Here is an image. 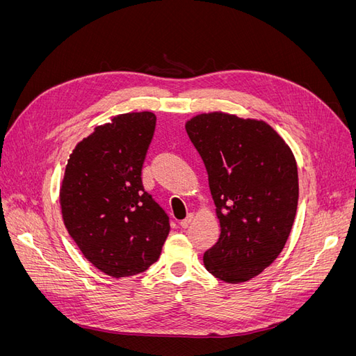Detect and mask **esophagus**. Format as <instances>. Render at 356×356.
<instances>
[{
    "mask_svg": "<svg viewBox=\"0 0 356 356\" xmlns=\"http://www.w3.org/2000/svg\"><path fill=\"white\" fill-rule=\"evenodd\" d=\"M191 221H193V213H188V215H187V218H186V220H182V221L179 222V225H181L182 229H187L188 225L191 224Z\"/></svg>",
    "mask_w": 356,
    "mask_h": 356,
    "instance_id": "34e87169",
    "label": "esophagus"
}]
</instances>
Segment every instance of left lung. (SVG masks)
<instances>
[{
  "instance_id": "8db88e82",
  "label": "left lung",
  "mask_w": 356,
  "mask_h": 356,
  "mask_svg": "<svg viewBox=\"0 0 356 356\" xmlns=\"http://www.w3.org/2000/svg\"><path fill=\"white\" fill-rule=\"evenodd\" d=\"M208 172L220 239L203 254L224 282L250 281L281 254L298 203L294 154L264 122L209 113L186 124Z\"/></svg>"
}]
</instances>
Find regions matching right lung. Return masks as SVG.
<instances>
[{"instance_id": "obj_1", "label": "right lung", "mask_w": 356, "mask_h": 356, "mask_svg": "<svg viewBox=\"0 0 356 356\" xmlns=\"http://www.w3.org/2000/svg\"><path fill=\"white\" fill-rule=\"evenodd\" d=\"M156 129L149 111L120 114L98 126L70 156L60 187L65 227L83 255L113 277L156 263L169 217L143 186V165Z\"/></svg>"}]
</instances>
